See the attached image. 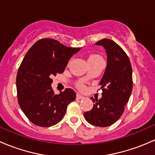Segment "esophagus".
Wrapping results in <instances>:
<instances>
[{"instance_id": "1", "label": "esophagus", "mask_w": 155, "mask_h": 155, "mask_svg": "<svg viewBox=\"0 0 155 155\" xmlns=\"http://www.w3.org/2000/svg\"><path fill=\"white\" fill-rule=\"evenodd\" d=\"M76 98H77V99H84V98H85V97L82 96V95H81L80 94L78 93L77 94H76Z\"/></svg>"}]
</instances>
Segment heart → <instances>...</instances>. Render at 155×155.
Masks as SVG:
<instances>
[{
  "label": "heart",
  "instance_id": "1",
  "mask_svg": "<svg viewBox=\"0 0 155 155\" xmlns=\"http://www.w3.org/2000/svg\"><path fill=\"white\" fill-rule=\"evenodd\" d=\"M99 58H101V57L100 55H98V54H91V55L88 57V59H87V61H88V60H92V59ZM78 87H79V88H81V89H84V88H85V86H84L83 85H79Z\"/></svg>",
  "mask_w": 155,
  "mask_h": 155
}]
</instances>
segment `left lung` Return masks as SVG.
I'll return each mask as SVG.
<instances>
[{
  "label": "left lung",
  "mask_w": 155,
  "mask_h": 155,
  "mask_svg": "<svg viewBox=\"0 0 155 155\" xmlns=\"http://www.w3.org/2000/svg\"><path fill=\"white\" fill-rule=\"evenodd\" d=\"M95 45L106 49L107 66L100 82L102 97H91L94 104L84 116L92 125L108 127L119 119L129 101L133 88L132 67L125 51L113 40L103 39Z\"/></svg>",
  "instance_id": "1"
}]
</instances>
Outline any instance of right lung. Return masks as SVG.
I'll return each instance as SVG.
<instances>
[{"instance_id": "right-lung-1", "label": "right lung", "mask_w": 155, "mask_h": 155, "mask_svg": "<svg viewBox=\"0 0 155 155\" xmlns=\"http://www.w3.org/2000/svg\"><path fill=\"white\" fill-rule=\"evenodd\" d=\"M79 50L45 38L36 42L26 53L17 73V97L22 112L35 125L47 127L58 124L76 99L73 89L54 94L51 85V77L63 73L69 59Z\"/></svg>"}]
</instances>
